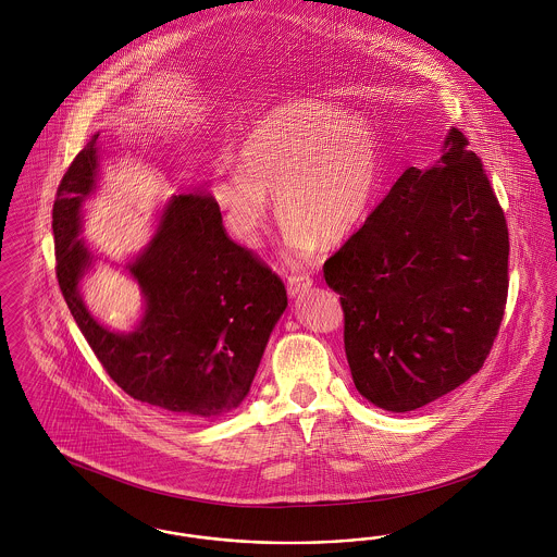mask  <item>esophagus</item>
Instances as JSON below:
<instances>
[{
    "label": "esophagus",
    "instance_id": "obj_1",
    "mask_svg": "<svg viewBox=\"0 0 557 557\" xmlns=\"http://www.w3.org/2000/svg\"><path fill=\"white\" fill-rule=\"evenodd\" d=\"M311 284H313V280L309 277V273H292L288 277V294L296 296L298 292L311 288Z\"/></svg>",
    "mask_w": 557,
    "mask_h": 557
}]
</instances>
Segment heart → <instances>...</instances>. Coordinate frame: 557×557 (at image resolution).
<instances>
[{
  "mask_svg": "<svg viewBox=\"0 0 557 557\" xmlns=\"http://www.w3.org/2000/svg\"><path fill=\"white\" fill-rule=\"evenodd\" d=\"M380 182V146L370 125L323 102L290 100L246 133L238 169L211 182L230 232L255 242L275 196L294 255L348 238L370 211Z\"/></svg>",
  "mask_w": 557,
  "mask_h": 557,
  "instance_id": "heart-1",
  "label": "heart"
}]
</instances>
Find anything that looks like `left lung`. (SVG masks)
<instances>
[{
	"label": "left lung",
	"mask_w": 557,
	"mask_h": 557,
	"mask_svg": "<svg viewBox=\"0 0 557 557\" xmlns=\"http://www.w3.org/2000/svg\"><path fill=\"white\" fill-rule=\"evenodd\" d=\"M507 259L504 209L450 129L438 164L407 169L323 265L357 391L405 413L478 373L504 321Z\"/></svg>",
	"instance_id": "1"
}]
</instances>
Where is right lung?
<instances>
[{"mask_svg":"<svg viewBox=\"0 0 557 557\" xmlns=\"http://www.w3.org/2000/svg\"><path fill=\"white\" fill-rule=\"evenodd\" d=\"M98 135L64 173L53 202L55 277L85 341L135 400L180 418H214L250 391L269 334L288 305L286 286L223 227L209 191L173 196L148 248L129 265L146 296L132 334L89 315L79 282L91 265L81 242V202L96 186Z\"/></svg>","mask_w":557,"mask_h":557,"instance_id":"right-lung-1","label":"right lung"}]
</instances>
